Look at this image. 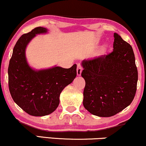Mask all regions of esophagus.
I'll return each mask as SVG.
<instances>
[{
  "instance_id": "esophagus-1",
  "label": "esophagus",
  "mask_w": 146,
  "mask_h": 146,
  "mask_svg": "<svg viewBox=\"0 0 146 146\" xmlns=\"http://www.w3.org/2000/svg\"><path fill=\"white\" fill-rule=\"evenodd\" d=\"M83 68L80 64H77V76H80L81 74H82Z\"/></svg>"
}]
</instances>
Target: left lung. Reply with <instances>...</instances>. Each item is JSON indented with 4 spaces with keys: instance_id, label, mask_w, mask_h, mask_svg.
I'll list each match as a JSON object with an SVG mask.
<instances>
[{
    "instance_id": "1",
    "label": "left lung",
    "mask_w": 146,
    "mask_h": 146,
    "mask_svg": "<svg viewBox=\"0 0 146 146\" xmlns=\"http://www.w3.org/2000/svg\"><path fill=\"white\" fill-rule=\"evenodd\" d=\"M113 51L84 60L82 76L86 81L83 104L94 115L109 117L132 102L138 73L131 46L114 34Z\"/></svg>"
}]
</instances>
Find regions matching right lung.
<instances>
[{
  "label": "right lung",
  "mask_w": 146,
  "mask_h": 146,
  "mask_svg": "<svg viewBox=\"0 0 146 146\" xmlns=\"http://www.w3.org/2000/svg\"><path fill=\"white\" fill-rule=\"evenodd\" d=\"M48 29L38 27L20 37L13 50L8 68L9 88L14 102L27 114L42 117L53 112L59 104L60 94L77 75V64L69 69L55 67L34 70L25 56L27 44L36 34Z\"/></svg>",
  "instance_id": "right-lung-1"
}]
</instances>
